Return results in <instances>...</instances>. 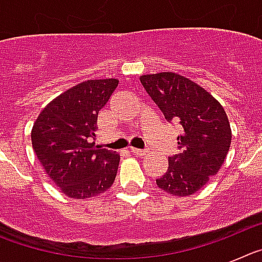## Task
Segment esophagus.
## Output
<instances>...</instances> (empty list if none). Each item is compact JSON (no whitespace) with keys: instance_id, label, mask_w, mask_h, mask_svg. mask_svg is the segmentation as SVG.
<instances>
[{"instance_id":"esophagus-1","label":"esophagus","mask_w":262,"mask_h":262,"mask_svg":"<svg viewBox=\"0 0 262 262\" xmlns=\"http://www.w3.org/2000/svg\"><path fill=\"white\" fill-rule=\"evenodd\" d=\"M129 151L133 152L134 155H138V156H140V157L147 156V154H148V152L144 151V149H138V148H131Z\"/></svg>"}]
</instances>
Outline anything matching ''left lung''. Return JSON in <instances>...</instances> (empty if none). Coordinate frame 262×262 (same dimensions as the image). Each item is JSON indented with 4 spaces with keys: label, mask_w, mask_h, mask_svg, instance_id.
I'll return each instance as SVG.
<instances>
[{
    "label": "left lung",
    "mask_w": 262,
    "mask_h": 262,
    "mask_svg": "<svg viewBox=\"0 0 262 262\" xmlns=\"http://www.w3.org/2000/svg\"><path fill=\"white\" fill-rule=\"evenodd\" d=\"M140 82L165 119L182 126L180 154L169 157L157 186L173 195H191L216 174L228 154L232 134L226 111L207 90L177 73L144 75Z\"/></svg>",
    "instance_id": "left-lung-1"
}]
</instances>
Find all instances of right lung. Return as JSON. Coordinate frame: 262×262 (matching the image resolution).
Wrapping results in <instances>:
<instances>
[{"instance_id":"right-lung-1","label":"right lung","mask_w":262,"mask_h":262,"mask_svg":"<svg viewBox=\"0 0 262 262\" xmlns=\"http://www.w3.org/2000/svg\"><path fill=\"white\" fill-rule=\"evenodd\" d=\"M115 78L88 80L51 101L32 126V148L48 177L66 195L103 193L117 176L119 156L94 147L98 111L118 86Z\"/></svg>"}]
</instances>
